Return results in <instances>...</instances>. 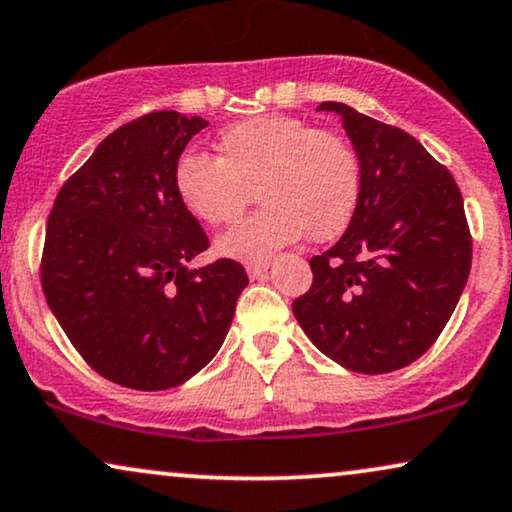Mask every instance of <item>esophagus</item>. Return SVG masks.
<instances>
[{"label": "esophagus", "instance_id": "obj_1", "mask_svg": "<svg viewBox=\"0 0 512 512\" xmlns=\"http://www.w3.org/2000/svg\"><path fill=\"white\" fill-rule=\"evenodd\" d=\"M268 270H270V263H268V261H263V263H249V265H247V272H249L251 280H258V277H263Z\"/></svg>", "mask_w": 512, "mask_h": 512}]
</instances>
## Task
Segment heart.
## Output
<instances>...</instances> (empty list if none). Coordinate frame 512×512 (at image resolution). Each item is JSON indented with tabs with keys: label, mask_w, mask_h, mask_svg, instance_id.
<instances>
[{
	"label": "heart",
	"mask_w": 512,
	"mask_h": 512,
	"mask_svg": "<svg viewBox=\"0 0 512 512\" xmlns=\"http://www.w3.org/2000/svg\"><path fill=\"white\" fill-rule=\"evenodd\" d=\"M218 159L185 152L174 167L181 202L199 221L240 218L254 190L263 209L216 240V251L242 263L270 261L308 232L327 242L355 216L362 190L360 159L334 131L284 115L251 117L221 131Z\"/></svg>",
	"instance_id": "heart-1"
}]
</instances>
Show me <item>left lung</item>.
Returning <instances> with one entry per match:
<instances>
[{"label":"left lung","mask_w":512,"mask_h":512,"mask_svg":"<svg viewBox=\"0 0 512 512\" xmlns=\"http://www.w3.org/2000/svg\"><path fill=\"white\" fill-rule=\"evenodd\" d=\"M317 110L343 119L362 190L341 240L310 258L315 280L294 317L341 367L388 374L435 343L466 287L473 244L463 197L407 131L345 103Z\"/></svg>","instance_id":"obj_1"}]
</instances>
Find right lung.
<instances>
[{
  "instance_id": "right-lung-1",
  "label": "right lung",
  "mask_w": 512,
  "mask_h": 512,
  "mask_svg": "<svg viewBox=\"0 0 512 512\" xmlns=\"http://www.w3.org/2000/svg\"><path fill=\"white\" fill-rule=\"evenodd\" d=\"M204 126L176 110L119 126L63 185L46 223V303L79 355L124 388H176L207 367L249 284L228 258L190 268L209 240L178 197L174 167Z\"/></svg>"
}]
</instances>
